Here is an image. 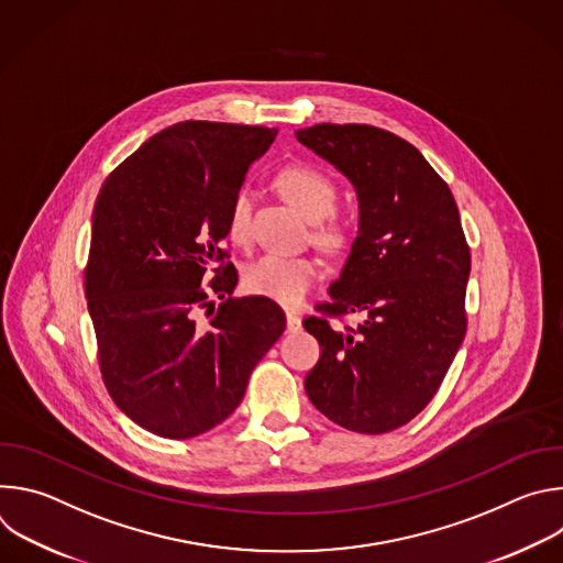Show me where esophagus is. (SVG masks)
<instances>
[{"label": "esophagus", "mask_w": 563, "mask_h": 563, "mask_svg": "<svg viewBox=\"0 0 563 563\" xmlns=\"http://www.w3.org/2000/svg\"><path fill=\"white\" fill-rule=\"evenodd\" d=\"M302 328V320L296 311H287V330L289 332H298Z\"/></svg>", "instance_id": "1"}]
</instances>
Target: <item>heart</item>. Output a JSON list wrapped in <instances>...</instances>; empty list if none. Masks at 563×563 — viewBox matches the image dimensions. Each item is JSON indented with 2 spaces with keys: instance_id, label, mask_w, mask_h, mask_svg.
I'll list each match as a JSON object with an SVG mask.
<instances>
[{
  "instance_id": "1",
  "label": "heart",
  "mask_w": 563,
  "mask_h": 563,
  "mask_svg": "<svg viewBox=\"0 0 563 563\" xmlns=\"http://www.w3.org/2000/svg\"><path fill=\"white\" fill-rule=\"evenodd\" d=\"M278 189L283 196L309 220L318 222L316 238L328 247H341L347 240L345 224L325 220L339 200V189L330 176L307 165L285 167L278 178ZM252 209L254 196L247 187H240L227 213V229L235 243H247L252 233ZM318 276V267L311 258L287 256V254H265L245 274V285L252 294L265 296L280 305H298L311 289Z\"/></svg>"
}]
</instances>
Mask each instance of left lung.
<instances>
[{"label":"left lung","mask_w":563,"mask_h":563,"mask_svg":"<svg viewBox=\"0 0 563 563\" xmlns=\"http://www.w3.org/2000/svg\"><path fill=\"white\" fill-rule=\"evenodd\" d=\"M296 137L350 178L361 211L332 300L302 320L320 345L305 389L345 430L391 432L434 398L467 330L459 209L421 151L385 129L313 124ZM345 312L362 325L334 331L327 316Z\"/></svg>","instance_id":"8db88e82"}]
</instances>
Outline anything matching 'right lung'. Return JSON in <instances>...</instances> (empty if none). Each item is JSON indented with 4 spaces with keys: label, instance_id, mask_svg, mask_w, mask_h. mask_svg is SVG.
Segmentation results:
<instances>
[{
    "label": "right lung",
    "instance_id": "1",
    "mask_svg": "<svg viewBox=\"0 0 563 563\" xmlns=\"http://www.w3.org/2000/svg\"><path fill=\"white\" fill-rule=\"evenodd\" d=\"M276 133L178 122L131 153L96 200L85 294L102 380L157 437L191 439L222 423L285 332L274 300L231 296L238 274L220 247L229 202ZM211 292L223 298L218 310Z\"/></svg>",
    "mask_w": 563,
    "mask_h": 563
}]
</instances>
